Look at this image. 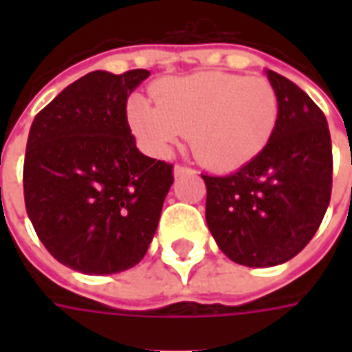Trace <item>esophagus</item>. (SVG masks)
I'll return each mask as SVG.
<instances>
[{"label":"esophagus","mask_w":352,"mask_h":352,"mask_svg":"<svg viewBox=\"0 0 352 352\" xmlns=\"http://www.w3.org/2000/svg\"><path fill=\"white\" fill-rule=\"evenodd\" d=\"M173 173H175V177H181V175H184V173H194V169L186 168V166H181V164H177L175 169H173Z\"/></svg>","instance_id":"esophagus-1"}]
</instances>
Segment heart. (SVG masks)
<instances>
[{
	"label": "heart",
	"mask_w": 352,
	"mask_h": 352,
	"mask_svg": "<svg viewBox=\"0 0 352 352\" xmlns=\"http://www.w3.org/2000/svg\"><path fill=\"white\" fill-rule=\"evenodd\" d=\"M151 103L131 98L128 122L156 153L190 135L199 164L228 171L256 158L279 120V96L264 77L201 72L156 82Z\"/></svg>",
	"instance_id": "obj_1"
}]
</instances>
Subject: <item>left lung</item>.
<instances>
[{
  "mask_svg": "<svg viewBox=\"0 0 352 352\" xmlns=\"http://www.w3.org/2000/svg\"><path fill=\"white\" fill-rule=\"evenodd\" d=\"M279 96L270 143L236 173L201 175L206 219L230 260L270 267L294 258L320 226L332 194V139L324 113L302 88L267 69Z\"/></svg>",
  "mask_w": 352,
  "mask_h": 352,
  "instance_id": "obj_1",
  "label": "left lung"
}]
</instances>
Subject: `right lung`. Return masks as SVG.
<instances>
[{"label": "right lung", "instance_id": "1", "mask_svg": "<svg viewBox=\"0 0 352 352\" xmlns=\"http://www.w3.org/2000/svg\"><path fill=\"white\" fill-rule=\"evenodd\" d=\"M151 73L92 72L37 113L24 158V201L35 234L88 275L139 264L153 241L173 166L139 153L126 101Z\"/></svg>", "mask_w": 352, "mask_h": 352}]
</instances>
